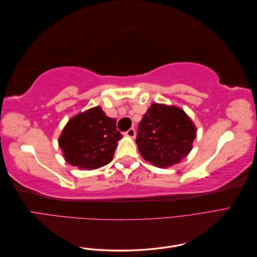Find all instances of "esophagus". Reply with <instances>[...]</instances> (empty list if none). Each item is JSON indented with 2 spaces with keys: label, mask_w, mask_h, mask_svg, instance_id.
I'll return each instance as SVG.
<instances>
[{
  "label": "esophagus",
  "mask_w": 257,
  "mask_h": 257,
  "mask_svg": "<svg viewBox=\"0 0 257 257\" xmlns=\"http://www.w3.org/2000/svg\"><path fill=\"white\" fill-rule=\"evenodd\" d=\"M125 135L126 136H128V137H131V138H134L135 137V135H136V131H135V128H130L128 131H126L125 132Z\"/></svg>",
  "instance_id": "obj_1"
}]
</instances>
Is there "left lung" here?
<instances>
[{
  "label": "left lung",
  "instance_id": "obj_1",
  "mask_svg": "<svg viewBox=\"0 0 257 257\" xmlns=\"http://www.w3.org/2000/svg\"><path fill=\"white\" fill-rule=\"evenodd\" d=\"M195 138L196 127L182 109L154 103L139 122L136 144L146 161L163 168L180 163Z\"/></svg>",
  "mask_w": 257,
  "mask_h": 257
}]
</instances>
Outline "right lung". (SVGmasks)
<instances>
[{"label": "right lung", "mask_w": 257, "mask_h": 257, "mask_svg": "<svg viewBox=\"0 0 257 257\" xmlns=\"http://www.w3.org/2000/svg\"><path fill=\"white\" fill-rule=\"evenodd\" d=\"M115 124L116 120L107 116L99 106L75 115L59 138L65 161L89 170L110 163L122 138Z\"/></svg>", "instance_id": "add662e5"}]
</instances>
